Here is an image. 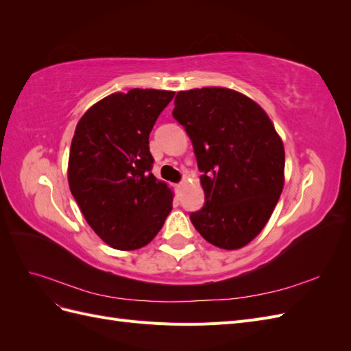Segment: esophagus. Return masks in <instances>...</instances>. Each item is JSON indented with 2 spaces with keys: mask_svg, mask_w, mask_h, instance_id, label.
Returning a JSON list of instances; mask_svg holds the SVG:
<instances>
[{
  "mask_svg": "<svg viewBox=\"0 0 351 351\" xmlns=\"http://www.w3.org/2000/svg\"><path fill=\"white\" fill-rule=\"evenodd\" d=\"M183 187H184V182L180 183V184H176V190H177V192H182Z\"/></svg>",
  "mask_w": 351,
  "mask_h": 351,
  "instance_id": "esophagus-1",
  "label": "esophagus"
}]
</instances>
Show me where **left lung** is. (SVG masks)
<instances>
[{
	"mask_svg": "<svg viewBox=\"0 0 351 351\" xmlns=\"http://www.w3.org/2000/svg\"><path fill=\"white\" fill-rule=\"evenodd\" d=\"M173 115L193 143L206 199L192 224L219 249L244 247L282 193L285 152L274 123L258 102L228 88L180 90Z\"/></svg>",
	"mask_w": 351,
	"mask_h": 351,
	"instance_id": "1",
	"label": "left lung"
}]
</instances>
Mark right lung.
<instances>
[{"label": "right lung", "instance_id": "right-lung-1", "mask_svg": "<svg viewBox=\"0 0 351 351\" xmlns=\"http://www.w3.org/2000/svg\"><path fill=\"white\" fill-rule=\"evenodd\" d=\"M173 90L130 89L93 104L70 146L69 186L84 219L117 250L151 243L173 209L174 192L152 173L149 133Z\"/></svg>", "mask_w": 351, "mask_h": 351}]
</instances>
